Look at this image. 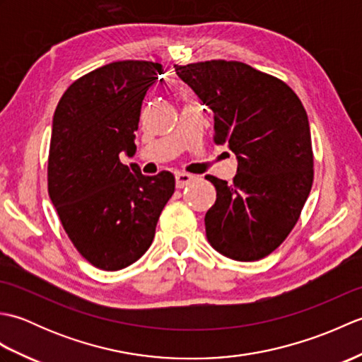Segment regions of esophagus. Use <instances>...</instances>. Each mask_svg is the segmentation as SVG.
Masks as SVG:
<instances>
[{"label":"esophagus","mask_w":362,"mask_h":362,"mask_svg":"<svg viewBox=\"0 0 362 362\" xmlns=\"http://www.w3.org/2000/svg\"><path fill=\"white\" fill-rule=\"evenodd\" d=\"M194 180V175L193 174H188V173H177L175 174V185L177 188H183L187 187L189 182Z\"/></svg>","instance_id":"obj_1"}]
</instances>
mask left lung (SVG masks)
<instances>
[{
	"mask_svg": "<svg viewBox=\"0 0 362 362\" xmlns=\"http://www.w3.org/2000/svg\"><path fill=\"white\" fill-rule=\"evenodd\" d=\"M213 112L214 141L238 160L233 183L205 175L216 202L205 214L206 240L236 261L259 259L289 235L313 185L308 115L280 79L241 62L174 65Z\"/></svg>",
	"mask_w": 362,
	"mask_h": 362,
	"instance_id": "1",
	"label": "left lung"
}]
</instances>
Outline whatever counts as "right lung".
<instances>
[{"instance_id":"right-lung-1","label":"right lung","mask_w":362,"mask_h":362,"mask_svg":"<svg viewBox=\"0 0 362 362\" xmlns=\"http://www.w3.org/2000/svg\"><path fill=\"white\" fill-rule=\"evenodd\" d=\"M160 64L122 60L73 82L52 118L48 193L74 247L104 271L130 266L151 247L174 193L169 171L144 175L134 157L146 91Z\"/></svg>"}]
</instances>
